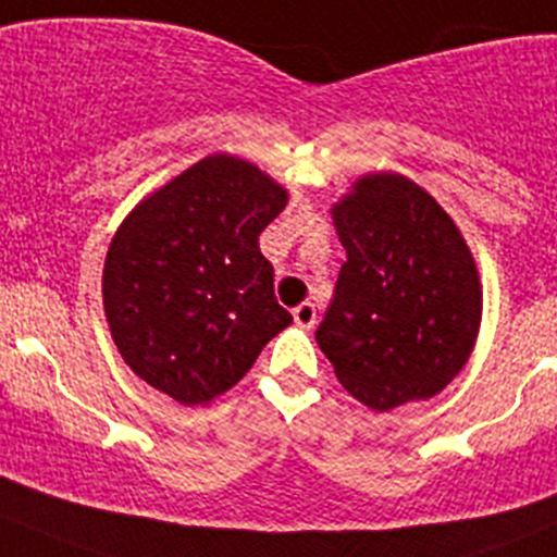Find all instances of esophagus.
Returning <instances> with one entry per match:
<instances>
[{"instance_id": "esophagus-1", "label": "esophagus", "mask_w": 557, "mask_h": 557, "mask_svg": "<svg viewBox=\"0 0 557 557\" xmlns=\"http://www.w3.org/2000/svg\"><path fill=\"white\" fill-rule=\"evenodd\" d=\"M293 317H295V322H298L300 327H314V322H317V306L311 304V300H306V304H300L298 309L293 311Z\"/></svg>"}]
</instances>
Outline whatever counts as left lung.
Masks as SVG:
<instances>
[{
	"instance_id": "obj_1",
	"label": "left lung",
	"mask_w": 557,
	"mask_h": 557,
	"mask_svg": "<svg viewBox=\"0 0 557 557\" xmlns=\"http://www.w3.org/2000/svg\"><path fill=\"white\" fill-rule=\"evenodd\" d=\"M333 226L347 251L317 344L372 410L432 399L468 363L481 282L451 215L405 174H363Z\"/></svg>"
}]
</instances>
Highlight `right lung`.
<instances>
[{
  "instance_id": "add662e5",
  "label": "right lung",
  "mask_w": 557,
  "mask_h": 557,
  "mask_svg": "<svg viewBox=\"0 0 557 557\" xmlns=\"http://www.w3.org/2000/svg\"><path fill=\"white\" fill-rule=\"evenodd\" d=\"M284 208L282 185L219 152L131 210L106 253L103 309L136 377L188 407L240 383L293 322L259 251Z\"/></svg>"
}]
</instances>
